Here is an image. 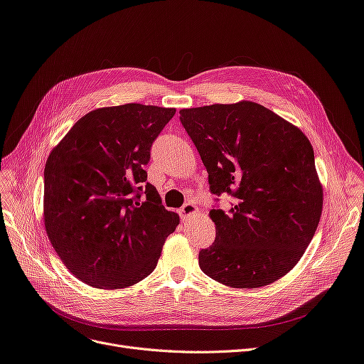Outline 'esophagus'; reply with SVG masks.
Wrapping results in <instances>:
<instances>
[{
    "label": "esophagus",
    "instance_id": "34e87169",
    "mask_svg": "<svg viewBox=\"0 0 364 364\" xmlns=\"http://www.w3.org/2000/svg\"><path fill=\"white\" fill-rule=\"evenodd\" d=\"M196 213H198V208H196V205L192 203V202H187V203L180 209V215H181L183 220L190 218L192 215H195Z\"/></svg>",
    "mask_w": 364,
    "mask_h": 364
}]
</instances>
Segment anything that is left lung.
I'll use <instances>...</instances> for the list:
<instances>
[{
    "instance_id": "8db88e82",
    "label": "left lung",
    "mask_w": 364,
    "mask_h": 364,
    "mask_svg": "<svg viewBox=\"0 0 364 364\" xmlns=\"http://www.w3.org/2000/svg\"><path fill=\"white\" fill-rule=\"evenodd\" d=\"M208 171L209 188L236 202L213 209L215 242L200 270L232 288L255 289L289 273L321 217L323 187L307 136L258 103L242 100L180 110Z\"/></svg>"
}]
</instances>
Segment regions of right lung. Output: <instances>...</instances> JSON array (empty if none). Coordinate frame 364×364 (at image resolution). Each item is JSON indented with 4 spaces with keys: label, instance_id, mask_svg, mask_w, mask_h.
Wrapping results in <instances>:
<instances>
[{
    "label": "right lung",
    "instance_id": "obj_1",
    "mask_svg": "<svg viewBox=\"0 0 364 364\" xmlns=\"http://www.w3.org/2000/svg\"><path fill=\"white\" fill-rule=\"evenodd\" d=\"M174 114V107L140 103L95 109L50 151L46 232L66 269L92 288L122 289L147 277L180 224L144 171L151 143Z\"/></svg>",
    "mask_w": 364,
    "mask_h": 364
}]
</instances>
